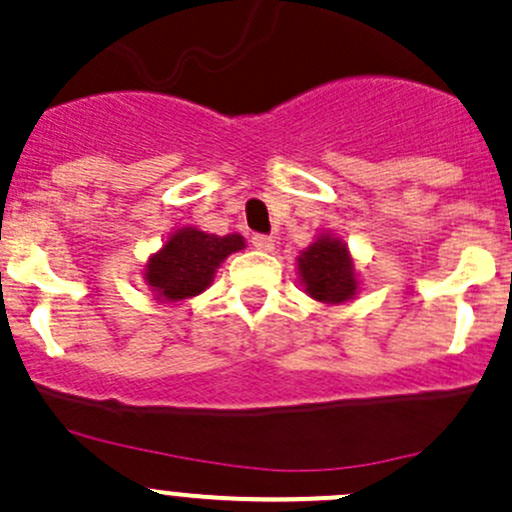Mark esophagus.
Wrapping results in <instances>:
<instances>
[{"instance_id":"1","label":"esophagus","mask_w":512,"mask_h":512,"mask_svg":"<svg viewBox=\"0 0 512 512\" xmlns=\"http://www.w3.org/2000/svg\"><path fill=\"white\" fill-rule=\"evenodd\" d=\"M251 244H254L258 251H273V239H271V236L254 234V236H251Z\"/></svg>"}]
</instances>
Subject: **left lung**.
Segmentation results:
<instances>
[{"mask_svg":"<svg viewBox=\"0 0 512 512\" xmlns=\"http://www.w3.org/2000/svg\"><path fill=\"white\" fill-rule=\"evenodd\" d=\"M298 273L306 293L321 303L351 301L358 291L356 266L346 244L331 234H321L298 256Z\"/></svg>","mask_w":512,"mask_h":512,"instance_id":"1","label":"left lung"}]
</instances>
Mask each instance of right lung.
I'll return each instance as SVG.
<instances>
[{
    "mask_svg": "<svg viewBox=\"0 0 512 512\" xmlns=\"http://www.w3.org/2000/svg\"><path fill=\"white\" fill-rule=\"evenodd\" d=\"M244 236H216L186 226L174 231L164 249L146 263L144 281L159 301H184L211 286L226 256L244 249Z\"/></svg>",
    "mask_w": 512,
    "mask_h": 512,
    "instance_id": "obj_1",
    "label": "right lung"
}]
</instances>
